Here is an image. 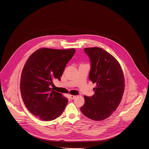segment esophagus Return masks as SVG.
I'll return each mask as SVG.
<instances>
[{
	"label": "esophagus",
	"mask_w": 149,
	"mask_h": 149,
	"mask_svg": "<svg viewBox=\"0 0 149 149\" xmlns=\"http://www.w3.org/2000/svg\"><path fill=\"white\" fill-rule=\"evenodd\" d=\"M69 96H70V98L71 100H73L76 97V96H74V95H70Z\"/></svg>",
	"instance_id": "1"
}]
</instances>
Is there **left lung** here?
I'll return each mask as SVG.
<instances>
[{
  "mask_svg": "<svg viewBox=\"0 0 149 149\" xmlns=\"http://www.w3.org/2000/svg\"><path fill=\"white\" fill-rule=\"evenodd\" d=\"M91 62L89 79L96 83L92 96H84L85 103L81 111L94 120L109 117L116 109L123 98L125 79L118 61L100 47L85 48Z\"/></svg>",
  "mask_w": 149,
  "mask_h": 149,
  "instance_id": "1",
  "label": "left lung"
}]
</instances>
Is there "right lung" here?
I'll return each instance as SVG.
<instances>
[{
	"label": "right lung",
	"instance_id": "right-lung-1",
	"mask_svg": "<svg viewBox=\"0 0 149 149\" xmlns=\"http://www.w3.org/2000/svg\"><path fill=\"white\" fill-rule=\"evenodd\" d=\"M75 50L42 48L30 56L22 71L20 91L25 106L40 119L52 120L60 116L68 102L61 93L50 88L61 79Z\"/></svg>",
	"mask_w": 149,
	"mask_h": 149
}]
</instances>
